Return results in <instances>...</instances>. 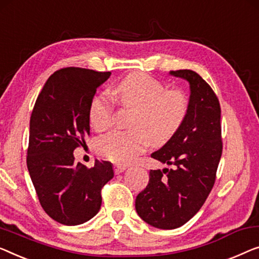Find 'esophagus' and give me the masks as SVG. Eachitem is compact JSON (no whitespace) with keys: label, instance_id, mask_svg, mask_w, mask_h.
Masks as SVG:
<instances>
[{"label":"esophagus","instance_id":"1","mask_svg":"<svg viewBox=\"0 0 259 259\" xmlns=\"http://www.w3.org/2000/svg\"><path fill=\"white\" fill-rule=\"evenodd\" d=\"M126 166H123V164H114V167H113V169H114V173L115 174H120V173H122L123 170L126 169Z\"/></svg>","mask_w":259,"mask_h":259}]
</instances>
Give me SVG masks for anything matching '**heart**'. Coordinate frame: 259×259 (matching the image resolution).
<instances>
[{
    "label": "heart",
    "instance_id": "heart-1",
    "mask_svg": "<svg viewBox=\"0 0 259 259\" xmlns=\"http://www.w3.org/2000/svg\"><path fill=\"white\" fill-rule=\"evenodd\" d=\"M121 104L134 108L131 131H113L97 142V149L112 162L127 164L145 152L149 142L163 145L178 132L188 113L189 102L179 90H166L161 81L136 72L123 78L113 89ZM113 105L99 95L90 105L89 118L97 131L110 126Z\"/></svg>",
    "mask_w": 259,
    "mask_h": 259
}]
</instances>
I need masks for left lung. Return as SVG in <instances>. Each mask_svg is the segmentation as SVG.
I'll list each match as a JSON object with an SVG mask.
<instances>
[{"label": "left lung", "mask_w": 259, "mask_h": 259, "mask_svg": "<svg viewBox=\"0 0 259 259\" xmlns=\"http://www.w3.org/2000/svg\"><path fill=\"white\" fill-rule=\"evenodd\" d=\"M169 74L189 83L188 113L178 132L151 155L171 168L149 171L147 187L136 198L138 215L159 229L181 227L200 210L222 155L221 106L215 92L195 71Z\"/></svg>", "instance_id": "left-lung-1"}]
</instances>
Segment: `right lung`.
Instances as JSON below:
<instances>
[{"mask_svg":"<svg viewBox=\"0 0 259 259\" xmlns=\"http://www.w3.org/2000/svg\"><path fill=\"white\" fill-rule=\"evenodd\" d=\"M111 72L65 67L51 74L30 118L27 166L39 203L65 226L91 220L102 205V188L113 178L108 161L74 162L73 151L90 134V105Z\"/></svg>","mask_w":259,"mask_h":259,"instance_id":"obj_1","label":"right lung"}]
</instances>
